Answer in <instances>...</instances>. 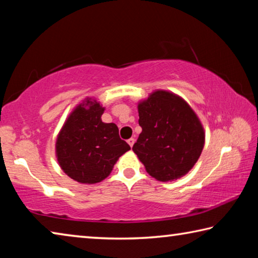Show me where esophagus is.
<instances>
[{
    "mask_svg": "<svg viewBox=\"0 0 258 258\" xmlns=\"http://www.w3.org/2000/svg\"><path fill=\"white\" fill-rule=\"evenodd\" d=\"M134 142H135V139H133V138H131V139H128V140H127V143H128V145H130V147H131V148L133 147Z\"/></svg>",
    "mask_w": 258,
    "mask_h": 258,
    "instance_id": "esophagus-1",
    "label": "esophagus"
}]
</instances>
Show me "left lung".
Instances as JSON below:
<instances>
[{
    "label": "left lung",
    "instance_id": "1",
    "mask_svg": "<svg viewBox=\"0 0 258 258\" xmlns=\"http://www.w3.org/2000/svg\"><path fill=\"white\" fill-rule=\"evenodd\" d=\"M142 127L133 151L147 173L160 182H172L189 173L205 146V130L184 99L155 90L138 102Z\"/></svg>",
    "mask_w": 258,
    "mask_h": 258
}]
</instances>
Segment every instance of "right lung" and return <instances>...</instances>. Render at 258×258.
<instances>
[{
	"label": "right lung",
	"instance_id": "obj_1",
	"mask_svg": "<svg viewBox=\"0 0 258 258\" xmlns=\"http://www.w3.org/2000/svg\"><path fill=\"white\" fill-rule=\"evenodd\" d=\"M104 107L87 97L73 109L59 131L55 157L61 169L82 184H95L111 173L131 147L119 138L118 127L101 119Z\"/></svg>",
	"mask_w": 258,
	"mask_h": 258
}]
</instances>
